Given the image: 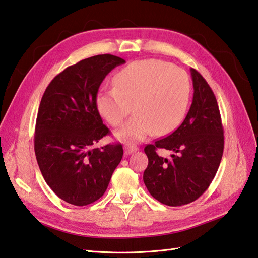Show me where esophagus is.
Wrapping results in <instances>:
<instances>
[{
	"label": "esophagus",
	"instance_id": "34e87169",
	"mask_svg": "<svg viewBox=\"0 0 258 258\" xmlns=\"http://www.w3.org/2000/svg\"><path fill=\"white\" fill-rule=\"evenodd\" d=\"M124 151H125V154L126 155H130V154H132V153L139 151V147L133 145V144H125Z\"/></svg>",
	"mask_w": 258,
	"mask_h": 258
}]
</instances>
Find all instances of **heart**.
I'll list each match as a JSON object with an SVG mask.
<instances>
[{"label": "heart", "mask_w": 258, "mask_h": 258, "mask_svg": "<svg viewBox=\"0 0 258 258\" xmlns=\"http://www.w3.org/2000/svg\"><path fill=\"white\" fill-rule=\"evenodd\" d=\"M115 87L97 92L98 112L112 126L135 114L117 132L123 141H142L153 132L171 133L187 111L190 82L184 70L160 59H142L128 64L113 79Z\"/></svg>", "instance_id": "b5f03b06"}]
</instances>
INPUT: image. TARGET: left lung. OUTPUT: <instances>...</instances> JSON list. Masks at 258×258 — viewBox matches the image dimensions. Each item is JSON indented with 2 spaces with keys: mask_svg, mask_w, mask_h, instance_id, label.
<instances>
[{
  "mask_svg": "<svg viewBox=\"0 0 258 258\" xmlns=\"http://www.w3.org/2000/svg\"><path fill=\"white\" fill-rule=\"evenodd\" d=\"M194 95L183 123L166 138L145 146L149 165L143 180L162 204L182 206L196 201L215 177L224 151V130L216 97L205 79L190 69ZM158 148L173 152L169 159Z\"/></svg>",
  "mask_w": 258,
  "mask_h": 258,
  "instance_id": "8db88e82",
  "label": "left lung"
}]
</instances>
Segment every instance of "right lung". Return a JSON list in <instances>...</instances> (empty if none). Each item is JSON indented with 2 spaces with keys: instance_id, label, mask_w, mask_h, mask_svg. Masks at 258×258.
Segmentation results:
<instances>
[{
  "instance_id": "right-lung-1",
  "label": "right lung",
  "mask_w": 258,
  "mask_h": 258,
  "mask_svg": "<svg viewBox=\"0 0 258 258\" xmlns=\"http://www.w3.org/2000/svg\"><path fill=\"white\" fill-rule=\"evenodd\" d=\"M125 61L111 54L82 59L56 75L38 107L34 151L46 184L75 206L103 196L123 157L122 144L92 149L109 130L96 106L103 80Z\"/></svg>"
}]
</instances>
